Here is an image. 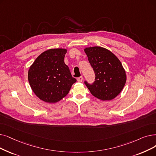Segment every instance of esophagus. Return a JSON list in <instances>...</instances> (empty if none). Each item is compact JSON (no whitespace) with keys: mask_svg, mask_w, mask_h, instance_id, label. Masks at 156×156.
Here are the masks:
<instances>
[{"mask_svg":"<svg viewBox=\"0 0 156 156\" xmlns=\"http://www.w3.org/2000/svg\"><path fill=\"white\" fill-rule=\"evenodd\" d=\"M77 81L78 82H82L83 81V76H80L77 78Z\"/></svg>","mask_w":156,"mask_h":156,"instance_id":"esophagus-1","label":"esophagus"}]
</instances>
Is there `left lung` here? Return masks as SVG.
I'll return each mask as SVG.
<instances>
[{
	"label": "left lung",
	"mask_w": 156,
	"mask_h": 156,
	"mask_svg": "<svg viewBox=\"0 0 156 156\" xmlns=\"http://www.w3.org/2000/svg\"><path fill=\"white\" fill-rule=\"evenodd\" d=\"M84 51L96 75L92 84L86 81L85 84L94 97L102 101L113 99L126 82V71L119 59L101 46L85 48Z\"/></svg>",
	"instance_id": "left-lung-1"
}]
</instances>
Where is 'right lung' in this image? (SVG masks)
<instances>
[{
	"mask_svg": "<svg viewBox=\"0 0 156 156\" xmlns=\"http://www.w3.org/2000/svg\"><path fill=\"white\" fill-rule=\"evenodd\" d=\"M67 50L52 48L43 52L30 66L28 80L36 96L46 103H55L69 93L76 82L64 61Z\"/></svg>",
	"mask_w": 156,
	"mask_h": 156,
	"instance_id": "1",
	"label": "right lung"
}]
</instances>
